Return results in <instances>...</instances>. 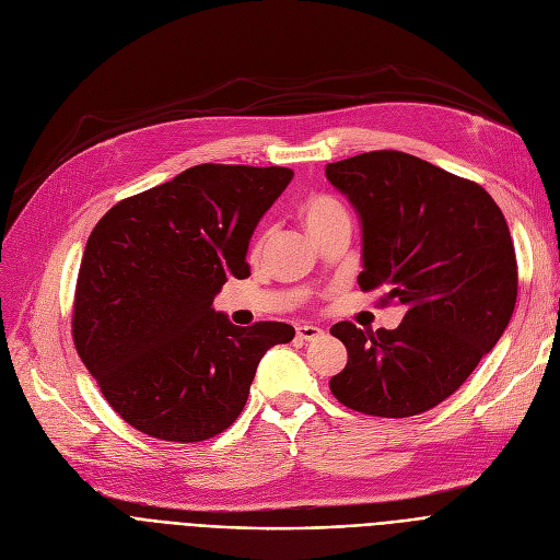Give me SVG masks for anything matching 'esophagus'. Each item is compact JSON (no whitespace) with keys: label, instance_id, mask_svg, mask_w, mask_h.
I'll list each match as a JSON object with an SVG mask.
<instances>
[{"label":"esophagus","instance_id":"1","mask_svg":"<svg viewBox=\"0 0 560 560\" xmlns=\"http://www.w3.org/2000/svg\"><path fill=\"white\" fill-rule=\"evenodd\" d=\"M319 336H325V331H322L319 327H315V325H306V322H300L298 325V338L300 340H315V338H319Z\"/></svg>","mask_w":560,"mask_h":560}]
</instances>
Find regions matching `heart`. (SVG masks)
Here are the masks:
<instances>
[{"label": "heart", "mask_w": 560, "mask_h": 560, "mask_svg": "<svg viewBox=\"0 0 560 560\" xmlns=\"http://www.w3.org/2000/svg\"><path fill=\"white\" fill-rule=\"evenodd\" d=\"M342 218H347L345 206L331 195H315V197L306 199L302 206V220H304L308 233H317L325 226H329L331 222L342 220ZM262 243H265V235H260V238L256 241L254 252H260Z\"/></svg>", "instance_id": "obj_1"}]
</instances>
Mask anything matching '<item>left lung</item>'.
I'll use <instances>...</instances> for the list:
<instances>
[{
	"label": "left lung",
	"instance_id": "left-lung-1",
	"mask_svg": "<svg viewBox=\"0 0 560 560\" xmlns=\"http://www.w3.org/2000/svg\"><path fill=\"white\" fill-rule=\"evenodd\" d=\"M325 174L361 220V288H384L386 304L406 308L393 331L331 327L347 365L329 388L365 416L424 413L509 327L517 262L504 213L479 184L404 152L359 154Z\"/></svg>",
	"mask_w": 560,
	"mask_h": 560
}]
</instances>
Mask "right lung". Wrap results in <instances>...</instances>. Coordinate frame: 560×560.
Listing matches in <instances>:
<instances>
[{
	"label": "right lung",
	"instance_id": "add662e5",
	"mask_svg": "<svg viewBox=\"0 0 560 560\" xmlns=\"http://www.w3.org/2000/svg\"><path fill=\"white\" fill-rule=\"evenodd\" d=\"M295 172L203 163L115 203L85 243L72 336L102 395L138 431L199 443L241 416L285 322L235 327L213 300L249 275L260 218Z\"/></svg>",
	"mask_w": 560,
	"mask_h": 560
}]
</instances>
